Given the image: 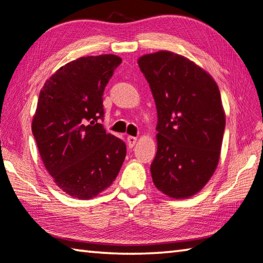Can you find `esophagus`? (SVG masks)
<instances>
[{
  "mask_svg": "<svg viewBox=\"0 0 263 263\" xmlns=\"http://www.w3.org/2000/svg\"><path fill=\"white\" fill-rule=\"evenodd\" d=\"M136 143H137V137H133V136H128L127 137V145H128V147L132 148L133 146H135Z\"/></svg>",
  "mask_w": 263,
  "mask_h": 263,
  "instance_id": "34e87169",
  "label": "esophagus"
}]
</instances>
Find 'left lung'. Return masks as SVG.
<instances>
[{
    "label": "left lung",
    "instance_id": "left-lung-1",
    "mask_svg": "<svg viewBox=\"0 0 263 263\" xmlns=\"http://www.w3.org/2000/svg\"><path fill=\"white\" fill-rule=\"evenodd\" d=\"M138 64L158 114L153 184L171 198H189L207 184L219 162L226 125L219 87L177 53H148Z\"/></svg>",
    "mask_w": 263,
    "mask_h": 263
}]
</instances>
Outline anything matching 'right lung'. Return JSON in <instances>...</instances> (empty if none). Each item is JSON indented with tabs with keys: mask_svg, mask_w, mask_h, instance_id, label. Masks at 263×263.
<instances>
[{
	"mask_svg": "<svg viewBox=\"0 0 263 263\" xmlns=\"http://www.w3.org/2000/svg\"><path fill=\"white\" fill-rule=\"evenodd\" d=\"M122 58L81 57L62 66L42 87L32 135L56 185L78 199L109 187L122 167L126 145L106 133L104 89Z\"/></svg>",
	"mask_w": 263,
	"mask_h": 263,
	"instance_id": "obj_1",
	"label": "right lung"
}]
</instances>
